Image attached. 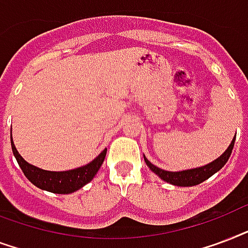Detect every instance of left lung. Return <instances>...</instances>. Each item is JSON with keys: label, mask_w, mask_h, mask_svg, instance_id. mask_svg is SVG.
Masks as SVG:
<instances>
[{"label": "left lung", "mask_w": 248, "mask_h": 248, "mask_svg": "<svg viewBox=\"0 0 248 248\" xmlns=\"http://www.w3.org/2000/svg\"><path fill=\"white\" fill-rule=\"evenodd\" d=\"M237 136V134H235ZM234 142H235V137L233 138V141L229 145V147L226 149L225 153L217 158L216 160H214L210 164L207 166L199 167V168H193V170H181V172H170V170H164L158 168L154 164H151L145 156V162L147 164V167L150 168L154 173H156L159 177L164 180L166 182H170L172 185L176 186H194L199 185L201 182L206 181L207 178H210L212 174H215L217 170H220L222 167L225 166V163L228 162V159L230 158V154L233 151Z\"/></svg>", "instance_id": "1"}]
</instances>
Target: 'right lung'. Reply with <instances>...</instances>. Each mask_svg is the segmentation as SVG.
<instances>
[{
	"instance_id": "right-lung-1",
	"label": "right lung",
	"mask_w": 248,
	"mask_h": 248,
	"mask_svg": "<svg viewBox=\"0 0 248 248\" xmlns=\"http://www.w3.org/2000/svg\"><path fill=\"white\" fill-rule=\"evenodd\" d=\"M11 149L14 153V156L18 162L19 167L22 168L23 173L28 180H30L34 186L40 189L50 191L55 194H71L76 190L81 189L88 182L93 180V177L97 174L98 170L102 166L105 156H106L107 149L98 155L97 158L88 163L86 166H82L80 168H75L71 170H63V172H51V170H45L34 167L30 163H27L24 159L20 156L18 150L15 149L13 137H11Z\"/></svg>"
}]
</instances>
